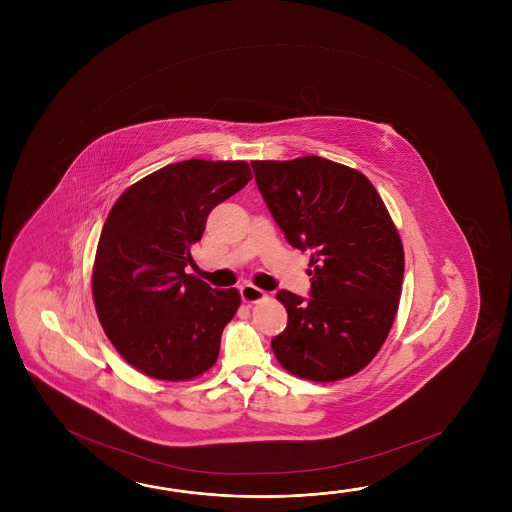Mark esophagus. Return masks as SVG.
<instances>
[{"mask_svg":"<svg viewBox=\"0 0 512 512\" xmlns=\"http://www.w3.org/2000/svg\"><path fill=\"white\" fill-rule=\"evenodd\" d=\"M241 298H243L244 303L252 305V303L260 302L262 298H266V293L259 289V287H255V285L244 284L241 287Z\"/></svg>","mask_w":512,"mask_h":512,"instance_id":"esophagus-1","label":"esophagus"}]
</instances>
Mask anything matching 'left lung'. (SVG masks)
Returning a JSON list of instances; mask_svg holds the SVG:
<instances>
[{
	"label": "left lung",
	"mask_w": 512,
	"mask_h": 512,
	"mask_svg": "<svg viewBox=\"0 0 512 512\" xmlns=\"http://www.w3.org/2000/svg\"><path fill=\"white\" fill-rule=\"evenodd\" d=\"M285 239L310 255V298L278 291L287 327L271 341L282 368L336 382L366 368L389 336L402 294L403 244L366 176L332 160H253Z\"/></svg>",
	"instance_id": "8db88e82"
}]
</instances>
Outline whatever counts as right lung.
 Returning a JSON list of instances; mask_svg holds the SVG:
<instances>
[{"label":"right lung","instance_id":"obj_1","mask_svg":"<svg viewBox=\"0 0 512 512\" xmlns=\"http://www.w3.org/2000/svg\"><path fill=\"white\" fill-rule=\"evenodd\" d=\"M248 180L244 160H184L130 185L110 209L94 257V307L110 343L144 375L184 382L218 361L241 294L185 268L210 210Z\"/></svg>","mask_w":512,"mask_h":512}]
</instances>
